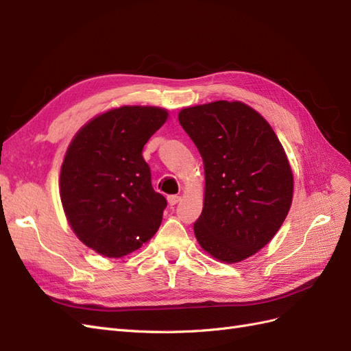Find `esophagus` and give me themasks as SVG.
I'll return each mask as SVG.
<instances>
[{
	"mask_svg": "<svg viewBox=\"0 0 351 351\" xmlns=\"http://www.w3.org/2000/svg\"><path fill=\"white\" fill-rule=\"evenodd\" d=\"M167 199H168V204L171 205V206L177 205L178 202H180V196H177V195H169Z\"/></svg>",
	"mask_w": 351,
	"mask_h": 351,
	"instance_id": "34e87169",
	"label": "esophagus"
}]
</instances>
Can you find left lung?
<instances>
[{
  "label": "left lung",
  "instance_id": "1",
  "mask_svg": "<svg viewBox=\"0 0 351 351\" xmlns=\"http://www.w3.org/2000/svg\"><path fill=\"white\" fill-rule=\"evenodd\" d=\"M204 159L205 199L195 236L226 263L247 259L272 240L289 214L293 173L263 117L240 101H215L178 112Z\"/></svg>",
  "mask_w": 351,
  "mask_h": 351
}]
</instances>
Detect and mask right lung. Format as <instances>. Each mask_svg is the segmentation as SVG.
<instances>
[{"label":"right lung","mask_w":351,"mask_h":351,"mask_svg":"<svg viewBox=\"0 0 351 351\" xmlns=\"http://www.w3.org/2000/svg\"><path fill=\"white\" fill-rule=\"evenodd\" d=\"M167 119L164 108L124 105L84 124L67 147L61 204L74 234L102 256H125L161 226L167 200L142 151Z\"/></svg>","instance_id":"obj_1"}]
</instances>
